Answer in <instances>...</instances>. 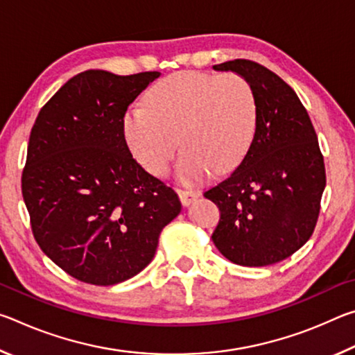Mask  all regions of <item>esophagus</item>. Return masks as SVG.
Returning <instances> with one entry per match:
<instances>
[{
	"label": "esophagus",
	"instance_id": "1",
	"mask_svg": "<svg viewBox=\"0 0 355 355\" xmlns=\"http://www.w3.org/2000/svg\"><path fill=\"white\" fill-rule=\"evenodd\" d=\"M180 202L183 203V207H188L192 200H196L197 197L200 196L199 191H192V189H177Z\"/></svg>",
	"mask_w": 355,
	"mask_h": 355
}]
</instances>
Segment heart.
Segmentation results:
<instances>
[{
  "label": "heart",
  "instance_id": "obj_1",
  "mask_svg": "<svg viewBox=\"0 0 355 355\" xmlns=\"http://www.w3.org/2000/svg\"><path fill=\"white\" fill-rule=\"evenodd\" d=\"M257 100L243 76L178 71L156 81L146 106L125 112V142L137 163L153 175H164L180 144V182L194 184L213 169L235 167L254 137Z\"/></svg>",
  "mask_w": 355,
  "mask_h": 355
}]
</instances>
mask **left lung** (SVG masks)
<instances>
[{"mask_svg":"<svg viewBox=\"0 0 355 355\" xmlns=\"http://www.w3.org/2000/svg\"><path fill=\"white\" fill-rule=\"evenodd\" d=\"M213 69L250 84L257 127L239 166L203 194L220 211L211 239L232 263L268 266L293 255L315 230L326 188L320 144L296 92L274 71L245 59Z\"/></svg>","mask_w":355,"mask_h":355,"instance_id":"1","label":"left lung"}]
</instances>
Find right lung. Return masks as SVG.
<instances>
[{
    "mask_svg": "<svg viewBox=\"0 0 355 355\" xmlns=\"http://www.w3.org/2000/svg\"><path fill=\"white\" fill-rule=\"evenodd\" d=\"M159 75L81 71L31 130L21 192L34 238L84 284L116 285L139 274L182 211L175 191L136 163L122 130L128 106Z\"/></svg>",
    "mask_w": 355,
    "mask_h": 355,
    "instance_id": "add662e5",
    "label": "right lung"
}]
</instances>
